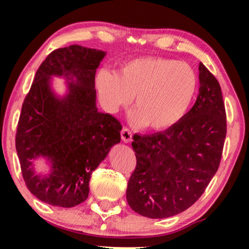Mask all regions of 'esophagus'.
<instances>
[{
	"mask_svg": "<svg viewBox=\"0 0 249 249\" xmlns=\"http://www.w3.org/2000/svg\"><path fill=\"white\" fill-rule=\"evenodd\" d=\"M131 137H132V134L130 131V129L129 128H124L121 130V139L125 142H129L131 141Z\"/></svg>",
	"mask_w": 249,
	"mask_h": 249,
	"instance_id": "obj_1",
	"label": "esophagus"
}]
</instances>
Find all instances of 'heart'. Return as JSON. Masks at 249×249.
Wrapping results in <instances>:
<instances>
[{
	"instance_id": "obj_1",
	"label": "heart",
	"mask_w": 249,
	"mask_h": 249,
	"mask_svg": "<svg viewBox=\"0 0 249 249\" xmlns=\"http://www.w3.org/2000/svg\"><path fill=\"white\" fill-rule=\"evenodd\" d=\"M181 111V103L178 98L170 95L164 90H147L142 96V107L141 114L142 118L153 120L162 113L165 118H175Z\"/></svg>"
}]
</instances>
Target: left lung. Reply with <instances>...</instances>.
I'll use <instances>...</instances> for the list:
<instances>
[{
  "instance_id": "1",
  "label": "left lung",
  "mask_w": 249,
  "mask_h": 249,
  "mask_svg": "<svg viewBox=\"0 0 249 249\" xmlns=\"http://www.w3.org/2000/svg\"><path fill=\"white\" fill-rule=\"evenodd\" d=\"M105 53L79 45L54 50L40 64L22 103L16 149L29 192L54 206L73 207L89 193L91 172L120 142L121 124L96 108L95 73ZM52 75H63L70 91L63 99L50 89ZM51 162L46 177L35 175L33 159Z\"/></svg>"
}]
</instances>
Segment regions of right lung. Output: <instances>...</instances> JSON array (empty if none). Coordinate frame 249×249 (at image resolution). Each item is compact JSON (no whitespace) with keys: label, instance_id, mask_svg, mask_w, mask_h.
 <instances>
[{"label":"right lung","instance_id":"add662e5","mask_svg":"<svg viewBox=\"0 0 249 249\" xmlns=\"http://www.w3.org/2000/svg\"><path fill=\"white\" fill-rule=\"evenodd\" d=\"M199 95L188 113L164 131L135 135L136 168L127 202L151 219L173 216L203 195L220 165L227 114L216 78L199 63Z\"/></svg>","mask_w":249,"mask_h":249}]
</instances>
